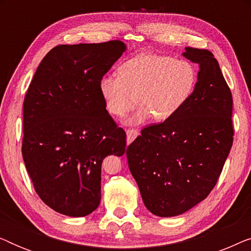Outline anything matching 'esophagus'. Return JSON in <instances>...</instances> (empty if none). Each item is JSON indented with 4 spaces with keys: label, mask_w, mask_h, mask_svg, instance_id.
<instances>
[{
    "label": "esophagus",
    "mask_w": 251,
    "mask_h": 251,
    "mask_svg": "<svg viewBox=\"0 0 251 251\" xmlns=\"http://www.w3.org/2000/svg\"><path fill=\"white\" fill-rule=\"evenodd\" d=\"M138 136V131L136 129H128L126 130V144H131L133 140L136 139V137Z\"/></svg>",
    "instance_id": "1"
}]
</instances>
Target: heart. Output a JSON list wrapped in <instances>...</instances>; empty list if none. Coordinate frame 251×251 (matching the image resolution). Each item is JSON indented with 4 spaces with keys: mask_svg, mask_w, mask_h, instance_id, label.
Masks as SVG:
<instances>
[{
    "mask_svg": "<svg viewBox=\"0 0 251 251\" xmlns=\"http://www.w3.org/2000/svg\"><path fill=\"white\" fill-rule=\"evenodd\" d=\"M120 75H106L99 91L109 114L125 116L137 104L142 106L128 125H140L150 118L166 121L190 100L198 83V71L191 61L156 53H140L119 68Z\"/></svg>",
    "mask_w": 251,
    "mask_h": 251,
    "instance_id": "b5f03b06",
    "label": "heart"
}]
</instances>
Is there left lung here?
Returning a JSON list of instances; mask_svg holds the SVG:
<instances>
[{"mask_svg":"<svg viewBox=\"0 0 251 251\" xmlns=\"http://www.w3.org/2000/svg\"><path fill=\"white\" fill-rule=\"evenodd\" d=\"M183 56L199 65L194 94L176 115L143 129L126 149L144 204L159 217L184 214L208 197L234 135L232 94L214 54L188 47Z\"/></svg>","mask_w":251,"mask_h":251,"instance_id":"1","label":"left lung"}]
</instances>
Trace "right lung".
<instances>
[{
    "instance_id": "obj_1",
    "label": "right lung",
    "mask_w": 251,
    "mask_h": 251,
    "mask_svg": "<svg viewBox=\"0 0 251 251\" xmlns=\"http://www.w3.org/2000/svg\"><path fill=\"white\" fill-rule=\"evenodd\" d=\"M122 41L61 44L47 53L24 100L23 159L44 203L83 217L100 202L101 163L126 152V132L106 111L99 82Z\"/></svg>"
}]
</instances>
